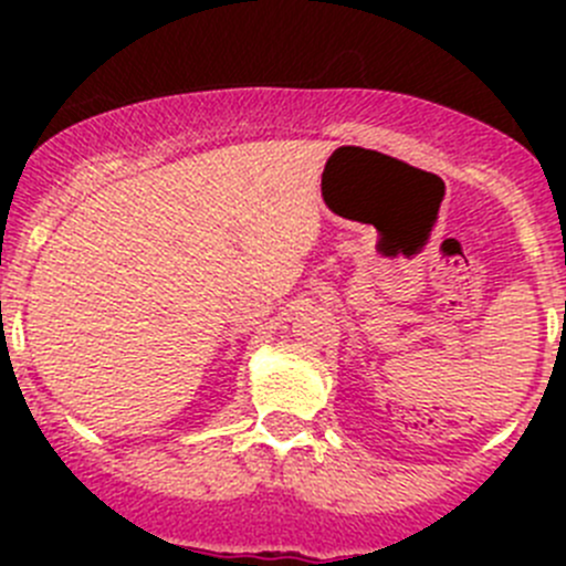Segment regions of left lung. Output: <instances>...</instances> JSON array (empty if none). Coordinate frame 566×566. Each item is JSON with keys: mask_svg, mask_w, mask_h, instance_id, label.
<instances>
[{"mask_svg": "<svg viewBox=\"0 0 566 566\" xmlns=\"http://www.w3.org/2000/svg\"><path fill=\"white\" fill-rule=\"evenodd\" d=\"M564 312H566V306H564Z\"/></svg>", "mask_w": 566, "mask_h": 566, "instance_id": "obj_1", "label": "left lung"}]
</instances>
